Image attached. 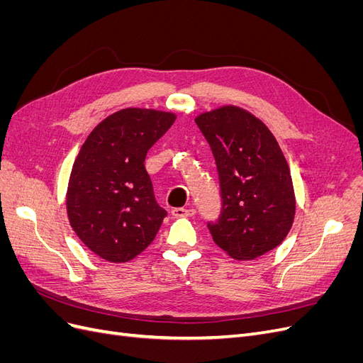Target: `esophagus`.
<instances>
[{
    "label": "esophagus",
    "mask_w": 363,
    "mask_h": 363,
    "mask_svg": "<svg viewBox=\"0 0 363 363\" xmlns=\"http://www.w3.org/2000/svg\"><path fill=\"white\" fill-rule=\"evenodd\" d=\"M171 213H172L174 216H177V218H182V216H192V215H195V208H192V207H188V208H184V207H175V208H172Z\"/></svg>",
    "instance_id": "34e87169"
}]
</instances>
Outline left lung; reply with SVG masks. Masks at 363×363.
<instances>
[{
	"instance_id": "obj_1",
	"label": "left lung",
	"mask_w": 363,
	"mask_h": 363,
	"mask_svg": "<svg viewBox=\"0 0 363 363\" xmlns=\"http://www.w3.org/2000/svg\"><path fill=\"white\" fill-rule=\"evenodd\" d=\"M215 156L223 215L208 224L215 244L235 260H255L280 245L295 218L289 164L271 130L238 106L195 118Z\"/></svg>"
}]
</instances>
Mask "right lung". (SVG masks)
Here are the masks:
<instances>
[{
  "label": "right lung",
  "instance_id": "1",
  "mask_svg": "<svg viewBox=\"0 0 363 363\" xmlns=\"http://www.w3.org/2000/svg\"><path fill=\"white\" fill-rule=\"evenodd\" d=\"M174 121L172 112L123 108L91 131L74 160L67 189L69 224L107 262L124 263L140 255L167 216L144 162Z\"/></svg>",
  "mask_w": 363,
  "mask_h": 363
}]
</instances>
